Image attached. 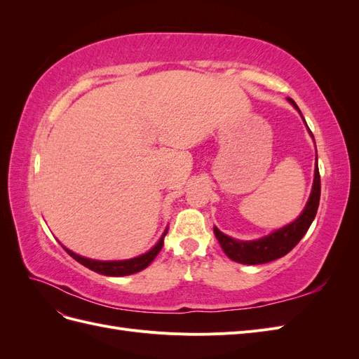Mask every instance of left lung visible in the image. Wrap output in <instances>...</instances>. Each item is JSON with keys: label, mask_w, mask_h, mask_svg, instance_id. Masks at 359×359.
Masks as SVG:
<instances>
[{"label": "left lung", "mask_w": 359, "mask_h": 359, "mask_svg": "<svg viewBox=\"0 0 359 359\" xmlns=\"http://www.w3.org/2000/svg\"><path fill=\"white\" fill-rule=\"evenodd\" d=\"M287 100L301 114L297 103L292 99H287ZM304 123H306V119H304ZM316 161H318V157H316ZM319 199H320V175H319V168L316 163V168H314V181H313L311 194L306 208H304V211L295 222H292L287 226L281 227V229H277L273 233H269L264 238H259V240H255V241L233 240V238L220 232L217 227H214V233L217 236V240H219L223 252L227 255V257L235 260V262L244 264V265L266 264V262H271V260L283 257L301 241V238L306 235L311 222L314 220V217H316V212L319 208Z\"/></svg>", "instance_id": "left-lung-1"}]
</instances>
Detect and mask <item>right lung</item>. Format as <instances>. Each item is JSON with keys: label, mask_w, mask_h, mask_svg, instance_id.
Wrapping results in <instances>:
<instances>
[{"label": "right lung", "mask_w": 359, "mask_h": 359, "mask_svg": "<svg viewBox=\"0 0 359 359\" xmlns=\"http://www.w3.org/2000/svg\"><path fill=\"white\" fill-rule=\"evenodd\" d=\"M168 229L165 231V233L161 235V238L158 240V243L147 252L145 255H140L137 257L133 259H128V260H94V259H86L82 257L79 255L73 253L72 250L64 247V250L74 259L78 260L79 264H82L83 266L90 268L94 273H99L103 276H111V277H123V276H130V274H135L139 273V271L145 269L151 262H153L154 257L158 255V252L163 247V240H165V235H166Z\"/></svg>", "instance_id": "right-lung-1"}]
</instances>
